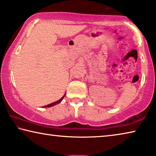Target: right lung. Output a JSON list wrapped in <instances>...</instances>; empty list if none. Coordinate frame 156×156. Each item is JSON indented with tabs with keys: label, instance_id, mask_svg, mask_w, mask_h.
<instances>
[{
	"label": "right lung",
	"instance_id": "add662e5",
	"mask_svg": "<svg viewBox=\"0 0 156 156\" xmlns=\"http://www.w3.org/2000/svg\"><path fill=\"white\" fill-rule=\"evenodd\" d=\"M65 96V94L64 96H63L61 98H60L59 100H58V101H56V102H52V103L49 104V105H46V106H44L43 107H52V106H54V105H57V104L60 103V102H61L63 98H64Z\"/></svg>",
	"mask_w": 156,
	"mask_h": 156
}]
</instances>
